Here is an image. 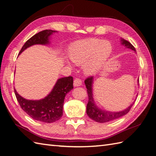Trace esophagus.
Masks as SVG:
<instances>
[{"label":"esophagus","instance_id":"1","mask_svg":"<svg viewBox=\"0 0 156 156\" xmlns=\"http://www.w3.org/2000/svg\"><path fill=\"white\" fill-rule=\"evenodd\" d=\"M82 80L80 78H75L74 80V86L75 87H78L82 85Z\"/></svg>","mask_w":156,"mask_h":156}]
</instances>
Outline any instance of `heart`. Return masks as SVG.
Instances as JSON below:
<instances>
[{
    "mask_svg": "<svg viewBox=\"0 0 156 156\" xmlns=\"http://www.w3.org/2000/svg\"><path fill=\"white\" fill-rule=\"evenodd\" d=\"M112 50L109 41L90 39L72 44L69 49V57L76 64L83 62V70L86 74H94L104 65Z\"/></svg>",
    "mask_w": 156,
    "mask_h": 156,
    "instance_id": "1",
    "label": "heart"
}]
</instances>
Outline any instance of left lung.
Listing matches in <instances>:
<instances>
[{
	"mask_svg": "<svg viewBox=\"0 0 156 156\" xmlns=\"http://www.w3.org/2000/svg\"><path fill=\"white\" fill-rule=\"evenodd\" d=\"M121 42L122 45H125V47L127 48V49H130L136 52L135 48L129 41H128L126 40L121 38ZM84 83L87 88V95H88V103H87V104L86 113L90 119H91L92 120H94V121H96L98 122H100V123L107 122L124 116V115H125L126 114H127L129 112L131 107H133L136 101L134 100V102L132 103L129 107H127L126 109L121 111H115V112H113V111H109L101 109L100 108H99L96 105H95V103L94 101V99L93 98V87H93V83H94V77L93 76L88 77L87 79L85 80ZM138 83H139V81H138Z\"/></svg>",
	"mask_w": 156,
	"mask_h": 156,
	"instance_id": "1",
	"label": "left lung"
}]
</instances>
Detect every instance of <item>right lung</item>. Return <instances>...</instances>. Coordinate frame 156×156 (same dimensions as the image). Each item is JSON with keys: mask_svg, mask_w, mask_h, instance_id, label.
Listing matches in <instances>:
<instances>
[{"mask_svg": "<svg viewBox=\"0 0 156 156\" xmlns=\"http://www.w3.org/2000/svg\"><path fill=\"white\" fill-rule=\"evenodd\" d=\"M57 31L45 30L34 35L25 43L20 54L34 45H47L49 38ZM73 89V78L64 77L57 80L49 94L39 100H28L19 95L14 88V93L21 108L34 120L43 122H56L62 116L63 103L67 93Z\"/></svg>", "mask_w": 156, "mask_h": 156, "instance_id": "add662e5", "label": "right lung"}]
</instances>
